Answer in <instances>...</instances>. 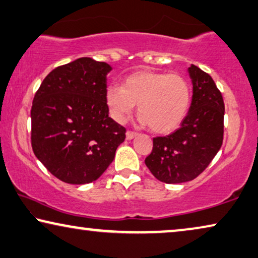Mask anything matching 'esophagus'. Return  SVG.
<instances>
[{"mask_svg": "<svg viewBox=\"0 0 258 258\" xmlns=\"http://www.w3.org/2000/svg\"><path fill=\"white\" fill-rule=\"evenodd\" d=\"M136 136H137L136 133L129 132V130L125 133V138H126V140H129V141H130V140H134V138H135Z\"/></svg>", "mask_w": 258, "mask_h": 258, "instance_id": "34e87169", "label": "esophagus"}]
</instances>
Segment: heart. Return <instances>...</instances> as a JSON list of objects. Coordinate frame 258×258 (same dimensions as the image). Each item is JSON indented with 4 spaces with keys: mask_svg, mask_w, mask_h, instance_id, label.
Segmentation results:
<instances>
[{
    "mask_svg": "<svg viewBox=\"0 0 258 258\" xmlns=\"http://www.w3.org/2000/svg\"><path fill=\"white\" fill-rule=\"evenodd\" d=\"M106 103L117 123L125 122L137 104L141 124L165 135L178 129L187 116L191 86L177 73L137 71L123 80L121 87L111 85L107 88Z\"/></svg>",
    "mask_w": 258,
    "mask_h": 258,
    "instance_id": "heart-1",
    "label": "heart"
}]
</instances>
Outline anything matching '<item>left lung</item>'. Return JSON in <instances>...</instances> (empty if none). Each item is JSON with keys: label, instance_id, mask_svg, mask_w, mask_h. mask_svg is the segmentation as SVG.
<instances>
[{"label": "left lung", "instance_id": "8db88e82", "mask_svg": "<svg viewBox=\"0 0 258 258\" xmlns=\"http://www.w3.org/2000/svg\"><path fill=\"white\" fill-rule=\"evenodd\" d=\"M192 101L180 128L154 138L145 165L159 181L180 184L193 180L218 154L223 140L225 103L210 74L196 65L188 67Z\"/></svg>", "mask_w": 258, "mask_h": 258}]
</instances>
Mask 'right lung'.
<instances>
[{"label":"right lung","instance_id":"add662e5","mask_svg":"<svg viewBox=\"0 0 258 258\" xmlns=\"http://www.w3.org/2000/svg\"><path fill=\"white\" fill-rule=\"evenodd\" d=\"M107 62L84 57L43 80L31 108V144L40 163L61 181L93 182L114 160L125 129L109 117Z\"/></svg>","mask_w":258,"mask_h":258}]
</instances>
